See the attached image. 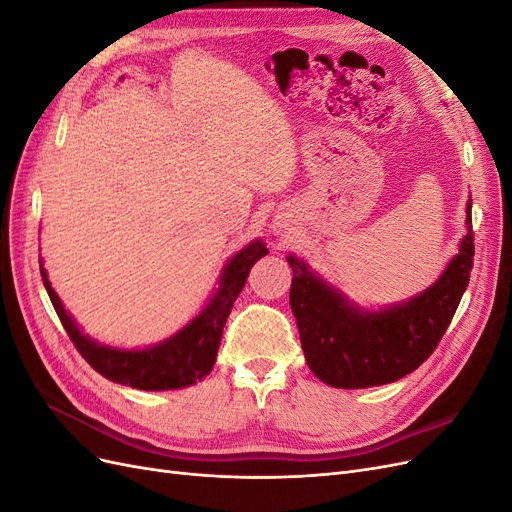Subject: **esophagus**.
<instances>
[{"label":"esophagus","mask_w":512,"mask_h":512,"mask_svg":"<svg viewBox=\"0 0 512 512\" xmlns=\"http://www.w3.org/2000/svg\"><path fill=\"white\" fill-rule=\"evenodd\" d=\"M273 230H275V232H277V235H280V232H282V230H284V226H280V224H277V226H273Z\"/></svg>","instance_id":"esophagus-1"}]
</instances>
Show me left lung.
<instances>
[{
  "label": "left lung",
  "instance_id": "8db88e82",
  "mask_svg": "<svg viewBox=\"0 0 512 512\" xmlns=\"http://www.w3.org/2000/svg\"><path fill=\"white\" fill-rule=\"evenodd\" d=\"M472 256V196L466 203V235L459 252L436 282L395 305L361 307L303 258L288 254L290 309L309 369L335 389H369L412 374L451 324L470 282Z\"/></svg>",
  "mask_w": 512,
  "mask_h": 512
}]
</instances>
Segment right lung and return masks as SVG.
<instances>
[{"label": "right lung", "instance_id": "right-lung-1", "mask_svg": "<svg viewBox=\"0 0 512 512\" xmlns=\"http://www.w3.org/2000/svg\"><path fill=\"white\" fill-rule=\"evenodd\" d=\"M267 254V243L262 239H254L241 247L224 265L218 288L213 290L205 307L183 329L145 348L106 346L85 335L53 290L42 258L40 275L72 344L98 374L138 391H175L200 382L213 369L230 309L243 290L252 267Z\"/></svg>", "mask_w": 512, "mask_h": 512}]
</instances>
